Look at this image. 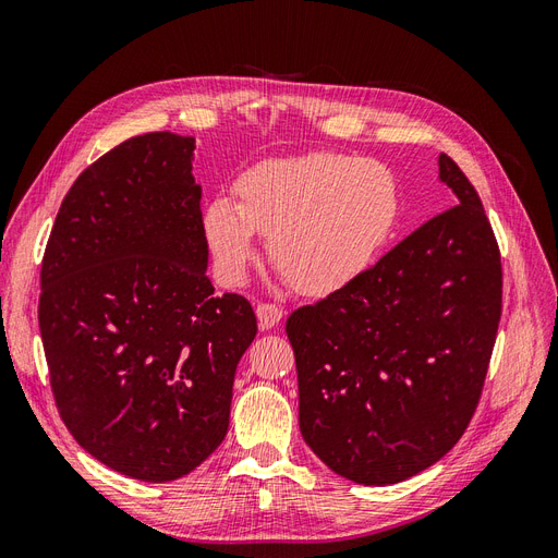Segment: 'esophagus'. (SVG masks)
I'll list each match as a JSON object with an SVG mask.
<instances>
[{
  "mask_svg": "<svg viewBox=\"0 0 558 558\" xmlns=\"http://www.w3.org/2000/svg\"><path fill=\"white\" fill-rule=\"evenodd\" d=\"M256 316H258V326L263 330H269L283 318V310L279 305H275V302H260V305L256 307Z\"/></svg>",
  "mask_w": 558,
  "mask_h": 558,
  "instance_id": "34e87169",
  "label": "esophagus"
}]
</instances>
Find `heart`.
Instances as JSON below:
<instances>
[{
    "label": "heart",
    "mask_w": 558,
    "mask_h": 558,
    "mask_svg": "<svg viewBox=\"0 0 558 558\" xmlns=\"http://www.w3.org/2000/svg\"><path fill=\"white\" fill-rule=\"evenodd\" d=\"M234 195L238 205L216 197L205 211L223 277H246L260 232L269 260L310 295L332 293L365 272L398 214V183L386 165L332 150L265 160L234 183Z\"/></svg>",
    "instance_id": "1"
}]
</instances>
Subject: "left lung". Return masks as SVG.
<instances>
[{
	"label": "left lung",
	"instance_id": "obj_1",
	"mask_svg": "<svg viewBox=\"0 0 558 558\" xmlns=\"http://www.w3.org/2000/svg\"><path fill=\"white\" fill-rule=\"evenodd\" d=\"M437 162L459 205L286 320L300 433L332 472L365 486L410 480L461 440L496 344V234L461 167L445 154Z\"/></svg>",
	"mask_w": 558,
	"mask_h": 558
}]
</instances>
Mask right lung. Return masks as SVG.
<instances>
[{"label":"right lung","mask_w":558,"mask_h":558,"mask_svg":"<svg viewBox=\"0 0 558 558\" xmlns=\"http://www.w3.org/2000/svg\"><path fill=\"white\" fill-rule=\"evenodd\" d=\"M193 137L148 132L86 167L41 260L39 330L66 430L142 482L189 475L223 442L234 369L258 332L214 295Z\"/></svg>","instance_id":"right-lung-1"}]
</instances>
